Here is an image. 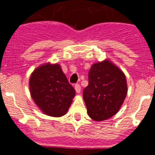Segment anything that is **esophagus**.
<instances>
[{
  "label": "esophagus",
  "mask_w": 155,
  "mask_h": 155,
  "mask_svg": "<svg viewBox=\"0 0 155 155\" xmlns=\"http://www.w3.org/2000/svg\"><path fill=\"white\" fill-rule=\"evenodd\" d=\"M75 90H76V91L77 92L78 94L80 93V91H81V86L79 85V84H76V85H75Z\"/></svg>",
  "instance_id": "34e87169"
}]
</instances>
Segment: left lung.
<instances>
[{"label":"left lung","mask_w":155,"mask_h":155,"mask_svg":"<svg viewBox=\"0 0 155 155\" xmlns=\"http://www.w3.org/2000/svg\"><path fill=\"white\" fill-rule=\"evenodd\" d=\"M127 94L126 76L109 60L92 64L88 73V85L83 98L88 116L102 121L115 115Z\"/></svg>","instance_id":"left-lung-1"}]
</instances>
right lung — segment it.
Masks as SVG:
<instances>
[{
  "label": "right lung",
  "instance_id": "right-lung-1",
  "mask_svg": "<svg viewBox=\"0 0 155 155\" xmlns=\"http://www.w3.org/2000/svg\"><path fill=\"white\" fill-rule=\"evenodd\" d=\"M29 87L37 107L51 117L64 115L76 95L58 64L46 63L36 68L30 76Z\"/></svg>",
  "mask_w": 155,
  "mask_h": 155
}]
</instances>
